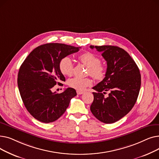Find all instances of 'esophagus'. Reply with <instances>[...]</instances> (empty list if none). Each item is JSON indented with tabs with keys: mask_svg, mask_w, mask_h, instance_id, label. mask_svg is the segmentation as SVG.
Masks as SVG:
<instances>
[{
	"mask_svg": "<svg viewBox=\"0 0 159 159\" xmlns=\"http://www.w3.org/2000/svg\"><path fill=\"white\" fill-rule=\"evenodd\" d=\"M84 91H77V95H82V94H83L84 93Z\"/></svg>",
	"mask_w": 159,
	"mask_h": 159,
	"instance_id": "obj_1",
	"label": "esophagus"
}]
</instances>
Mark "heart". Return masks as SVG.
Wrapping results in <instances>:
<instances>
[{"instance_id": "obj_1", "label": "heart", "mask_w": 159, "mask_h": 159, "mask_svg": "<svg viewBox=\"0 0 159 159\" xmlns=\"http://www.w3.org/2000/svg\"><path fill=\"white\" fill-rule=\"evenodd\" d=\"M79 60L88 68V73L97 80H102L106 76V66L101 63V59L95 54L91 52H85L80 55ZM59 70L65 76H71L73 73V64L69 57L62 58L59 64ZM69 86L78 91L84 90L91 84V80L89 78L74 77L69 80Z\"/></svg>"}]
</instances>
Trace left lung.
Here are the masks:
<instances>
[{"label": "left lung", "instance_id": "8db88e82", "mask_svg": "<svg viewBox=\"0 0 159 159\" xmlns=\"http://www.w3.org/2000/svg\"><path fill=\"white\" fill-rule=\"evenodd\" d=\"M101 52L107 62L104 79L93 88L91 113L104 123L111 124L126 115L134 106L141 85V76L135 62L124 49L113 46H90ZM106 91L108 96H104Z\"/></svg>", "mask_w": 159, "mask_h": 159}]
</instances>
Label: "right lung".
Masks as SVG:
<instances>
[{"instance_id": "right-lung-1", "label": "right lung", "mask_w": 159, "mask_h": 159, "mask_svg": "<svg viewBox=\"0 0 159 159\" xmlns=\"http://www.w3.org/2000/svg\"><path fill=\"white\" fill-rule=\"evenodd\" d=\"M79 49L60 43L43 44L33 49L20 66L17 79L19 92L27 110L39 121L49 123L60 118L71 99L77 95L71 88L61 93L53 92V88L66 81L58 66L61 58Z\"/></svg>"}]
</instances>
